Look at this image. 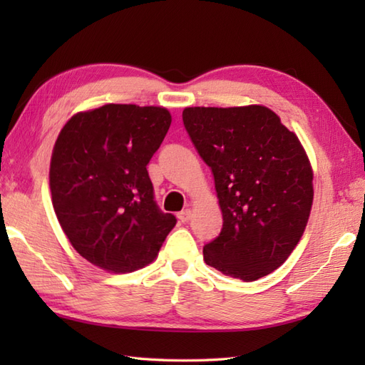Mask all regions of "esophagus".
<instances>
[{
  "mask_svg": "<svg viewBox=\"0 0 365 365\" xmlns=\"http://www.w3.org/2000/svg\"><path fill=\"white\" fill-rule=\"evenodd\" d=\"M191 216H192L191 210H190V208H187V210H182L180 213H178L177 218H178V221H180V222H188L191 220Z\"/></svg>",
  "mask_w": 365,
  "mask_h": 365,
  "instance_id": "esophagus-1",
  "label": "esophagus"
}]
</instances>
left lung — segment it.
Instances as JSON below:
<instances>
[{"mask_svg": "<svg viewBox=\"0 0 365 365\" xmlns=\"http://www.w3.org/2000/svg\"><path fill=\"white\" fill-rule=\"evenodd\" d=\"M187 128L212 169L222 229L204 260L245 282L273 273L298 245L314 200L312 168L297 135L265 106L185 108Z\"/></svg>", "mask_w": 365, "mask_h": 365, "instance_id": "8db88e82", "label": "left lung"}]
</instances>
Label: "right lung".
<instances>
[{
	"label": "right lung",
	"instance_id": "1",
	"mask_svg": "<svg viewBox=\"0 0 365 365\" xmlns=\"http://www.w3.org/2000/svg\"><path fill=\"white\" fill-rule=\"evenodd\" d=\"M166 108L105 105L61 130L50 163L54 213L81 257L130 273L157 257L175 216L155 202L147 165L165 139Z\"/></svg>",
	"mask_w": 365,
	"mask_h": 365
}]
</instances>
